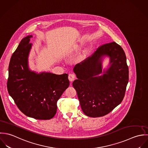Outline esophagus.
Returning <instances> with one entry per match:
<instances>
[{"label":"esophagus","mask_w":148,"mask_h":148,"mask_svg":"<svg viewBox=\"0 0 148 148\" xmlns=\"http://www.w3.org/2000/svg\"><path fill=\"white\" fill-rule=\"evenodd\" d=\"M75 75L74 74H70L69 75V81L70 82L73 81L74 80V79H75Z\"/></svg>","instance_id":"34e87169"}]
</instances>
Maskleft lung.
Masks as SVG:
<instances>
[{
  "instance_id": "obj_1",
  "label": "left lung",
  "mask_w": 148,
  "mask_h": 148,
  "mask_svg": "<svg viewBox=\"0 0 148 148\" xmlns=\"http://www.w3.org/2000/svg\"><path fill=\"white\" fill-rule=\"evenodd\" d=\"M106 56L110 63L102 72V61ZM73 71L78 79L73 86L85 115L104 116L122 101L129 81V69L125 53L116 42L98 47L84 62L76 64Z\"/></svg>"
}]
</instances>
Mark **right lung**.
Returning <instances> with one entry per match:
<instances>
[{
	"instance_id": "add662e5",
	"label": "right lung",
	"mask_w": 148,
	"mask_h": 148,
	"mask_svg": "<svg viewBox=\"0 0 148 148\" xmlns=\"http://www.w3.org/2000/svg\"><path fill=\"white\" fill-rule=\"evenodd\" d=\"M28 35L22 39L13 53L8 66L7 89L19 109L37 119H50L57 110V101L69 86L68 74L38 73L29 66L32 48Z\"/></svg>"
}]
</instances>
